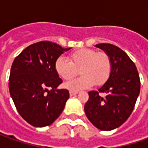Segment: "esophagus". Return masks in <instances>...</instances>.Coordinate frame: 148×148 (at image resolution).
Segmentation results:
<instances>
[{"label": "esophagus", "instance_id": "obj_1", "mask_svg": "<svg viewBox=\"0 0 148 148\" xmlns=\"http://www.w3.org/2000/svg\"><path fill=\"white\" fill-rule=\"evenodd\" d=\"M77 93H78L77 91H73V90H70V92H69L70 96H74V95H76Z\"/></svg>", "mask_w": 148, "mask_h": 148}]
</instances>
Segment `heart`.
Instances as JSON below:
<instances>
[{
    "label": "heart",
    "mask_w": 148,
    "mask_h": 148,
    "mask_svg": "<svg viewBox=\"0 0 148 148\" xmlns=\"http://www.w3.org/2000/svg\"><path fill=\"white\" fill-rule=\"evenodd\" d=\"M54 68L63 80L71 79L79 70L81 77L63 85L65 88L77 91L90 88L94 84L104 85L110 77L112 63L109 55L104 52L96 53L94 49H82L71 53L69 61L62 56L58 57L55 61Z\"/></svg>",
    "instance_id": "1"
}]
</instances>
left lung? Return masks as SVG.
<instances>
[{"label": "left lung", "instance_id": "left-lung-1", "mask_svg": "<svg viewBox=\"0 0 148 148\" xmlns=\"http://www.w3.org/2000/svg\"><path fill=\"white\" fill-rule=\"evenodd\" d=\"M96 48L109 55L112 63L110 77L98 90L89 92L85 113L95 127L103 131L119 128L133 112L140 92L137 67L122 49L110 43Z\"/></svg>", "mask_w": 148, "mask_h": 148}]
</instances>
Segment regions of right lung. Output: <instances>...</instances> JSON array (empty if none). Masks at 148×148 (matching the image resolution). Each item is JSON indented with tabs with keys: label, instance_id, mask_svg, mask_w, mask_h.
<instances>
[{
	"label": "right lung",
	"instance_id": "right-lung-1",
	"mask_svg": "<svg viewBox=\"0 0 148 148\" xmlns=\"http://www.w3.org/2000/svg\"><path fill=\"white\" fill-rule=\"evenodd\" d=\"M70 49L42 41L24 49L12 63L10 94L20 116L34 127L52 124L65 107L69 91L58 88L62 80L55 71L54 63Z\"/></svg>",
	"mask_w": 148,
	"mask_h": 148
}]
</instances>
